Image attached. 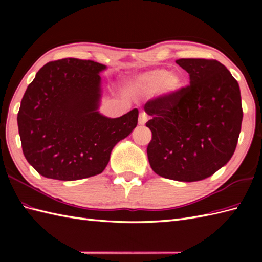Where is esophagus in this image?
<instances>
[{
	"label": "esophagus",
	"mask_w": 262,
	"mask_h": 262,
	"mask_svg": "<svg viewBox=\"0 0 262 262\" xmlns=\"http://www.w3.org/2000/svg\"><path fill=\"white\" fill-rule=\"evenodd\" d=\"M148 119V116L146 113H144V111H142V113H140V117H138V124L140 125H145L146 121Z\"/></svg>",
	"instance_id": "1"
}]
</instances>
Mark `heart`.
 Segmentation results:
<instances>
[{
	"label": "heart",
	"mask_w": 262,
	"mask_h": 262,
	"mask_svg": "<svg viewBox=\"0 0 262 262\" xmlns=\"http://www.w3.org/2000/svg\"><path fill=\"white\" fill-rule=\"evenodd\" d=\"M144 86H159L164 93H176L183 85V77L179 73H170L168 70L159 69L148 72L138 81Z\"/></svg>",
	"instance_id": "obj_1"
}]
</instances>
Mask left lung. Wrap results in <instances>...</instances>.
I'll use <instances>...</instances> for the list:
<instances>
[{
  "instance_id": "left-lung-1",
  "label": "left lung",
  "mask_w": 262,
  "mask_h": 262,
  "mask_svg": "<svg viewBox=\"0 0 262 262\" xmlns=\"http://www.w3.org/2000/svg\"><path fill=\"white\" fill-rule=\"evenodd\" d=\"M190 84L149 99L148 162L155 173L177 181L213 176L235 151L243 118L240 88L216 59L181 58Z\"/></svg>"
}]
</instances>
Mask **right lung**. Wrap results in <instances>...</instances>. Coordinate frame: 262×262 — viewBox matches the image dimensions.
Masks as SVG:
<instances>
[{
  "instance_id": "1",
  "label": "right lung",
  "mask_w": 262,
  "mask_h": 262,
  "mask_svg": "<svg viewBox=\"0 0 262 262\" xmlns=\"http://www.w3.org/2000/svg\"><path fill=\"white\" fill-rule=\"evenodd\" d=\"M93 60L49 62L28 85L18 113L22 151L39 174L73 181L97 176L114 146L137 126L138 110L107 118L97 109L100 75Z\"/></svg>"
}]
</instances>
